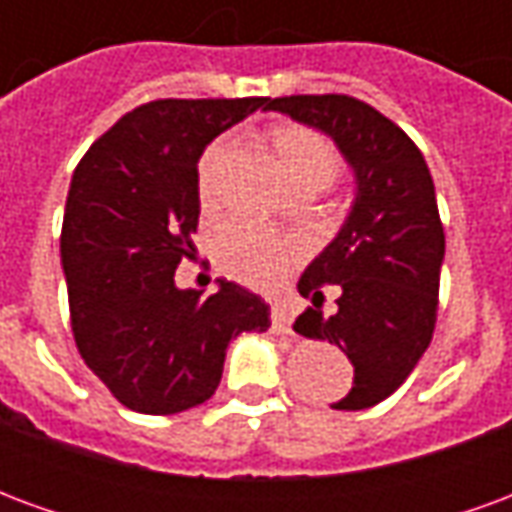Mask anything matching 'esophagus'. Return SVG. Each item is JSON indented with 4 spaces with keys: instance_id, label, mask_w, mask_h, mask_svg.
<instances>
[{
    "instance_id": "34e87169",
    "label": "esophagus",
    "mask_w": 512,
    "mask_h": 512,
    "mask_svg": "<svg viewBox=\"0 0 512 512\" xmlns=\"http://www.w3.org/2000/svg\"><path fill=\"white\" fill-rule=\"evenodd\" d=\"M271 326H274V332L279 334H293V329H290V312L282 301H274V304H271Z\"/></svg>"
}]
</instances>
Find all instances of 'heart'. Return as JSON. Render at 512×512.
Wrapping results in <instances>:
<instances>
[{
    "label": "heart",
    "instance_id": "1",
    "mask_svg": "<svg viewBox=\"0 0 512 512\" xmlns=\"http://www.w3.org/2000/svg\"><path fill=\"white\" fill-rule=\"evenodd\" d=\"M271 145L282 158L296 189H326L340 172V153L329 139L299 123H282L271 128ZM230 150V139H216L200 158L197 167V191L200 202L211 208L216 197V180ZM216 263L224 274L249 288H274L288 277L290 266L301 257L299 244L288 235L266 233L244 224H227L216 235Z\"/></svg>",
    "mask_w": 512,
    "mask_h": 512
}]
</instances>
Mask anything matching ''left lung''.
Returning <instances> with one entry per match:
<instances>
[{"mask_svg": "<svg viewBox=\"0 0 512 512\" xmlns=\"http://www.w3.org/2000/svg\"><path fill=\"white\" fill-rule=\"evenodd\" d=\"M266 109L332 136L354 169L351 213L301 274L312 304L293 329L340 345L354 365L351 392L332 408L376 406L411 376L436 326L444 227L430 169L403 128L351 95L268 98ZM326 287L338 290L332 313L322 310Z\"/></svg>", "mask_w": 512, "mask_h": 512, "instance_id": "left-lung-1", "label": "left lung"}]
</instances>
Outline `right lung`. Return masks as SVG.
<instances>
[{
    "label": "right lung",
    "mask_w": 512,
    "mask_h": 512,
    "mask_svg": "<svg viewBox=\"0 0 512 512\" xmlns=\"http://www.w3.org/2000/svg\"><path fill=\"white\" fill-rule=\"evenodd\" d=\"M268 98H164L136 106L73 172L60 255L84 365L139 414H178L222 381L227 345L266 332L271 310L219 279L202 299L175 285L200 222L197 161L205 145Z\"/></svg>",
    "instance_id": "obj_1"
}]
</instances>
